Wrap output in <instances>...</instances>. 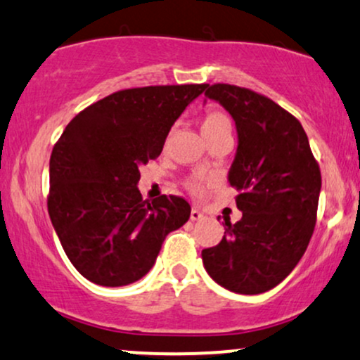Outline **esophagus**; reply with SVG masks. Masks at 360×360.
I'll return each instance as SVG.
<instances>
[{"mask_svg":"<svg viewBox=\"0 0 360 360\" xmlns=\"http://www.w3.org/2000/svg\"><path fill=\"white\" fill-rule=\"evenodd\" d=\"M190 219H192L193 222H195V221H200V219H204V214H202L200 210H198V209H195V207H193L192 212H190Z\"/></svg>","mask_w":360,"mask_h":360,"instance_id":"obj_1","label":"esophagus"}]
</instances>
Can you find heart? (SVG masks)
<instances>
[{"label": "heart", "instance_id": "b5f03b06", "mask_svg": "<svg viewBox=\"0 0 360 360\" xmlns=\"http://www.w3.org/2000/svg\"><path fill=\"white\" fill-rule=\"evenodd\" d=\"M224 131H232V122L229 116L221 111L207 112L204 116V121H202V133H204V136H214V134L224 133ZM190 188L197 190V181H192Z\"/></svg>", "mask_w": 360, "mask_h": 360}]
</instances>
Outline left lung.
I'll return each instance as SVG.
<instances>
[{
  "label": "left lung",
  "mask_w": 360,
  "mask_h": 360,
  "mask_svg": "<svg viewBox=\"0 0 360 360\" xmlns=\"http://www.w3.org/2000/svg\"><path fill=\"white\" fill-rule=\"evenodd\" d=\"M205 97L231 114L238 150L229 168L240 221H226L217 246L204 249L209 276L239 295L274 288L305 255L316 221L322 175L303 126L268 97L207 84Z\"/></svg>",
  "instance_id": "1"
}]
</instances>
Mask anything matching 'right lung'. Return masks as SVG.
<instances>
[{
    "label": "right lung",
    "instance_id": "add662e5",
    "mask_svg": "<svg viewBox=\"0 0 360 360\" xmlns=\"http://www.w3.org/2000/svg\"><path fill=\"white\" fill-rule=\"evenodd\" d=\"M207 84L114 92L80 111L50 156L49 214L74 268L124 286L153 268L165 238L190 217L180 197L143 200L139 167L162 153L185 108Z\"/></svg>",
    "mask_w": 360,
    "mask_h": 360
}]
</instances>
